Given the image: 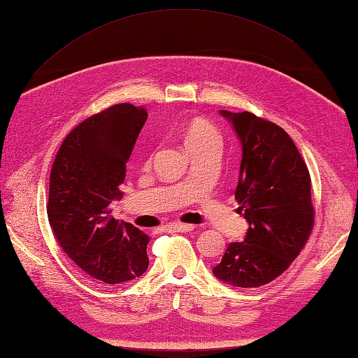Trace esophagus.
I'll list each match as a JSON object with an SVG mask.
<instances>
[{
  "label": "esophagus",
  "instance_id": "obj_1",
  "mask_svg": "<svg viewBox=\"0 0 358 358\" xmlns=\"http://www.w3.org/2000/svg\"><path fill=\"white\" fill-rule=\"evenodd\" d=\"M167 229L173 231V232H191L194 229V226L177 222V223H169V224H167Z\"/></svg>",
  "mask_w": 358,
  "mask_h": 358
}]
</instances>
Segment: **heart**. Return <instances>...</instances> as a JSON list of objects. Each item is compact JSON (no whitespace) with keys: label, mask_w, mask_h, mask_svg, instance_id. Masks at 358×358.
<instances>
[{"label":"heart","mask_w":358,"mask_h":358,"mask_svg":"<svg viewBox=\"0 0 358 358\" xmlns=\"http://www.w3.org/2000/svg\"><path fill=\"white\" fill-rule=\"evenodd\" d=\"M183 140L187 150L222 146V134L204 118H192L183 129Z\"/></svg>","instance_id":"b5f03b06"}]
</instances>
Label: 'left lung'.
Segmentation results:
<instances>
[{
  "label": "left lung",
  "instance_id": "8db88e82",
  "mask_svg": "<svg viewBox=\"0 0 358 358\" xmlns=\"http://www.w3.org/2000/svg\"><path fill=\"white\" fill-rule=\"evenodd\" d=\"M241 141L237 209L248 220L245 241H235L214 275L235 287H258L281 275L314 229L310 175L291 136L250 112L222 110Z\"/></svg>",
  "mask_w": 358,
  "mask_h": 358
}]
</instances>
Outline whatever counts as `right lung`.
<instances>
[{
    "label": "right lung",
    "mask_w": 358,
    "mask_h": 358,
    "mask_svg": "<svg viewBox=\"0 0 358 358\" xmlns=\"http://www.w3.org/2000/svg\"><path fill=\"white\" fill-rule=\"evenodd\" d=\"M146 118V109L129 103L86 118L66 136L50 171L53 237L83 272L108 285L140 277L149 264L148 235L110 215Z\"/></svg>",
    "instance_id": "right-lung-1"
}]
</instances>
